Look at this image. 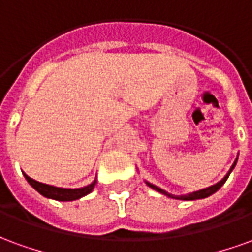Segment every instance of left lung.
I'll return each mask as SVG.
<instances>
[{"label": "left lung", "instance_id": "1", "mask_svg": "<svg viewBox=\"0 0 252 252\" xmlns=\"http://www.w3.org/2000/svg\"><path fill=\"white\" fill-rule=\"evenodd\" d=\"M236 162H238V158L235 159V162H233V164L231 166V169H229V171L227 173V175L222 178L220 182H217L216 185H212L209 186V188H205V189H201V190H197V191H193V193H189V194H185V195H173V194H169L166 190L160 189V188H158V186L153 185V184H150V182H147L146 181V184H147L151 189L157 190V191H159V193H162V194L167 195V197H171V198H175V200H184V201H193V200H200V198H206V197H209V195H212L213 193H216L217 190L220 189L224 184H225V181H227V178L229 177V174H231V171L233 170V167L236 166Z\"/></svg>", "mask_w": 252, "mask_h": 252}]
</instances>
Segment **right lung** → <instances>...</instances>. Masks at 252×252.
<instances>
[{"label":"right lung","mask_w":252,"mask_h":252,"mask_svg":"<svg viewBox=\"0 0 252 252\" xmlns=\"http://www.w3.org/2000/svg\"><path fill=\"white\" fill-rule=\"evenodd\" d=\"M25 177V180L28 181L30 184L36 191H39L41 195H44L47 198H52V200L57 201H74L81 198L83 195L89 194L92 190L94 189V186L97 184V181L94 180L90 185L83 186V188H79V189H64V188H57V186L47 185V184H41V182H37V181L32 180L31 177L23 173Z\"/></svg>","instance_id":"obj_1"}]
</instances>
